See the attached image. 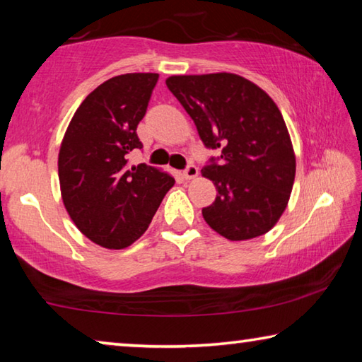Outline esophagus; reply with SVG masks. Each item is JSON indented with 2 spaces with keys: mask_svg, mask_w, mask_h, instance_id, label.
<instances>
[{
  "mask_svg": "<svg viewBox=\"0 0 362 362\" xmlns=\"http://www.w3.org/2000/svg\"><path fill=\"white\" fill-rule=\"evenodd\" d=\"M198 168L194 166V164H189V166L183 170V175H185V179L187 180H192V179H194V177H198Z\"/></svg>",
  "mask_w": 362,
  "mask_h": 362,
  "instance_id": "obj_1",
  "label": "esophagus"
}]
</instances>
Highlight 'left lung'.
<instances>
[{
    "instance_id": "obj_1",
    "label": "left lung",
    "mask_w": 362,
    "mask_h": 362,
    "mask_svg": "<svg viewBox=\"0 0 362 362\" xmlns=\"http://www.w3.org/2000/svg\"><path fill=\"white\" fill-rule=\"evenodd\" d=\"M170 93L194 121L220 164L203 168L217 198L203 209L206 223L230 241L265 235L289 203L296 153L283 115L265 90L235 73L174 75Z\"/></svg>"
}]
</instances>
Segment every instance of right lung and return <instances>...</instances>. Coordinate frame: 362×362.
<instances>
[{
    "label": "right lung",
    "mask_w": 362,
    "mask_h": 362,
    "mask_svg": "<svg viewBox=\"0 0 362 362\" xmlns=\"http://www.w3.org/2000/svg\"><path fill=\"white\" fill-rule=\"evenodd\" d=\"M158 73L107 79L73 115L59 150V182L73 223L90 241L124 249L148 228L174 177L158 168L129 166L142 148L137 124L145 116Z\"/></svg>",
    "instance_id": "1"
}]
</instances>
